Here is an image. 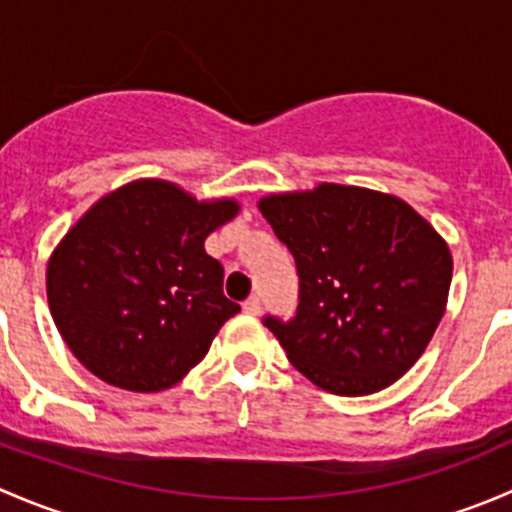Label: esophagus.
<instances>
[{
    "label": "esophagus",
    "mask_w": 512,
    "mask_h": 512,
    "mask_svg": "<svg viewBox=\"0 0 512 512\" xmlns=\"http://www.w3.org/2000/svg\"><path fill=\"white\" fill-rule=\"evenodd\" d=\"M242 309H245V314H260L262 304H260V297H250L242 302Z\"/></svg>",
    "instance_id": "34e87169"
}]
</instances>
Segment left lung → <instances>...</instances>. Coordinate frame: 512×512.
Returning <instances> with one entry per match:
<instances>
[{
    "instance_id": "8db88e82",
    "label": "left lung",
    "mask_w": 512,
    "mask_h": 512,
    "mask_svg": "<svg viewBox=\"0 0 512 512\" xmlns=\"http://www.w3.org/2000/svg\"><path fill=\"white\" fill-rule=\"evenodd\" d=\"M260 213L299 275L297 314L262 319L287 359L339 396L374 394L404 376L446 312V240L396 195L354 185L267 195Z\"/></svg>"
}]
</instances>
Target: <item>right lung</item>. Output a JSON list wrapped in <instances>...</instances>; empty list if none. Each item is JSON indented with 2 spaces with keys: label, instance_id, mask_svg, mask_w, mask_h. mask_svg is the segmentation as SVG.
Masks as SVG:
<instances>
[{
  "label": "right lung",
  "instance_id": "right-lung-1",
  "mask_svg": "<svg viewBox=\"0 0 512 512\" xmlns=\"http://www.w3.org/2000/svg\"><path fill=\"white\" fill-rule=\"evenodd\" d=\"M240 210L198 200L168 180L103 195L51 255L46 297L76 359L118 389L163 391L203 361L240 312L205 237Z\"/></svg>",
  "mask_w": 512,
  "mask_h": 512
}]
</instances>
